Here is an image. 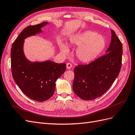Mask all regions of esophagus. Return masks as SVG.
Returning a JSON list of instances; mask_svg holds the SVG:
<instances>
[{"label":"esophagus","instance_id":"34e87169","mask_svg":"<svg viewBox=\"0 0 135 135\" xmlns=\"http://www.w3.org/2000/svg\"><path fill=\"white\" fill-rule=\"evenodd\" d=\"M66 68L68 69H70L72 68V64L70 63H67L66 64Z\"/></svg>","mask_w":135,"mask_h":135}]
</instances>
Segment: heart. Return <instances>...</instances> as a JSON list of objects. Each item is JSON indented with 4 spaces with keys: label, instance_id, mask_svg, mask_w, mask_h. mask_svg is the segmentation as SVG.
<instances>
[{
    "label": "heart",
    "instance_id": "obj_1",
    "mask_svg": "<svg viewBox=\"0 0 135 135\" xmlns=\"http://www.w3.org/2000/svg\"><path fill=\"white\" fill-rule=\"evenodd\" d=\"M70 43L73 46L78 47L75 55L78 60L83 63L91 62L96 59L103 51L106 45L103 36L91 30L73 36L70 38ZM59 46L63 54H69V50L66 44L61 42Z\"/></svg>",
    "mask_w": 135,
    "mask_h": 135
}]
</instances>
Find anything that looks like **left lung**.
<instances>
[{"instance_id": "8db88e82", "label": "left lung", "mask_w": 135, "mask_h": 135, "mask_svg": "<svg viewBox=\"0 0 135 135\" xmlns=\"http://www.w3.org/2000/svg\"><path fill=\"white\" fill-rule=\"evenodd\" d=\"M107 54L86 65L74 68L73 88L76 95L84 100H91L107 92L115 81L122 66L123 47L113 30Z\"/></svg>"}]
</instances>
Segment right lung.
<instances>
[{"instance_id": "1", "label": "right lung", "mask_w": 135, "mask_h": 135, "mask_svg": "<svg viewBox=\"0 0 135 135\" xmlns=\"http://www.w3.org/2000/svg\"><path fill=\"white\" fill-rule=\"evenodd\" d=\"M47 23L43 22L25 27L15 40L11 51L12 74L15 81L26 96L39 102L47 100L54 95L56 81L66 69L65 63L51 61L31 62L24 55V39L41 32V28Z\"/></svg>"}]
</instances>
